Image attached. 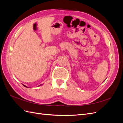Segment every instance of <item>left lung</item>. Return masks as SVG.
Masks as SVG:
<instances>
[{
    "label": "left lung",
    "instance_id": "1",
    "mask_svg": "<svg viewBox=\"0 0 123 123\" xmlns=\"http://www.w3.org/2000/svg\"><path fill=\"white\" fill-rule=\"evenodd\" d=\"M105 80H104V81H105Z\"/></svg>",
    "mask_w": 123,
    "mask_h": 123
}]
</instances>
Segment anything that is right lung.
Wrapping results in <instances>:
<instances>
[{
	"label": "right lung",
	"instance_id": "right-lung-1",
	"mask_svg": "<svg viewBox=\"0 0 123 123\" xmlns=\"http://www.w3.org/2000/svg\"><path fill=\"white\" fill-rule=\"evenodd\" d=\"M43 85V84H41V85H40L39 86H41V85ZM23 86H25V87H27V88H28V87H27V86H25V85H23Z\"/></svg>",
	"mask_w": 123,
	"mask_h": 123
}]
</instances>
